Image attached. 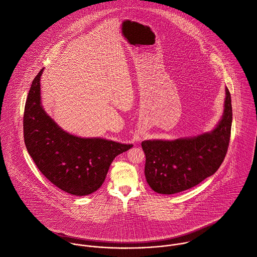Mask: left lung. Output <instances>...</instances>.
<instances>
[{"mask_svg": "<svg viewBox=\"0 0 257 257\" xmlns=\"http://www.w3.org/2000/svg\"><path fill=\"white\" fill-rule=\"evenodd\" d=\"M225 93L222 119L211 132L172 141L142 142L145 177L155 192L168 195L187 190L218 170L228 149L232 123L231 96L227 88Z\"/></svg>", "mask_w": 257, "mask_h": 257, "instance_id": "left-lung-1", "label": "left lung"}]
</instances>
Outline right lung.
<instances>
[{
  "instance_id": "1",
  "label": "right lung",
  "mask_w": 257,
  "mask_h": 257,
  "mask_svg": "<svg viewBox=\"0 0 257 257\" xmlns=\"http://www.w3.org/2000/svg\"><path fill=\"white\" fill-rule=\"evenodd\" d=\"M32 82L24 112L26 148L42 174L61 190L84 196L103 184L115 157L133 145L102 138H81L61 129L41 105L40 79Z\"/></svg>"
}]
</instances>
